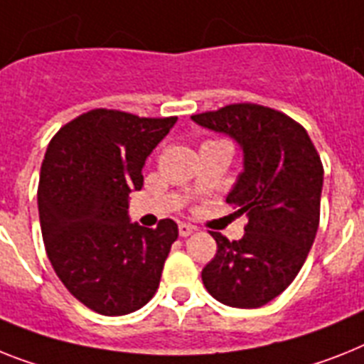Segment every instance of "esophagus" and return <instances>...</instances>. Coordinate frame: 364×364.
<instances>
[{
  "label": "esophagus",
  "mask_w": 364,
  "mask_h": 364,
  "mask_svg": "<svg viewBox=\"0 0 364 364\" xmlns=\"http://www.w3.org/2000/svg\"><path fill=\"white\" fill-rule=\"evenodd\" d=\"M193 230H195V225H189V223H180L178 225V234L182 236V238L189 236V234L193 232Z\"/></svg>",
  "instance_id": "esophagus-1"
}]
</instances>
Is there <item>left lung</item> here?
I'll use <instances>...</instances> for the list:
<instances>
[{
  "label": "left lung",
  "instance_id": "obj_1",
  "mask_svg": "<svg viewBox=\"0 0 364 364\" xmlns=\"http://www.w3.org/2000/svg\"><path fill=\"white\" fill-rule=\"evenodd\" d=\"M191 119L242 146L243 171L227 203L249 219L242 240L210 232L218 253L204 266L203 283L223 305L262 307L296 279L316 238L320 154L299 122L272 107L243 102Z\"/></svg>",
  "mask_w": 364,
  "mask_h": 364
}]
</instances>
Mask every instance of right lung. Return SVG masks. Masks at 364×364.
I'll list each match as a JSON object with an SVG mask.
<instances>
[{"mask_svg":"<svg viewBox=\"0 0 364 364\" xmlns=\"http://www.w3.org/2000/svg\"><path fill=\"white\" fill-rule=\"evenodd\" d=\"M175 122L98 107L48 145L38 180L44 247L68 292L98 314H130L160 287L178 225L130 223L128 195L143 188L146 156Z\"/></svg>","mask_w":364,"mask_h":364,"instance_id":"1","label":"right lung"}]
</instances>
